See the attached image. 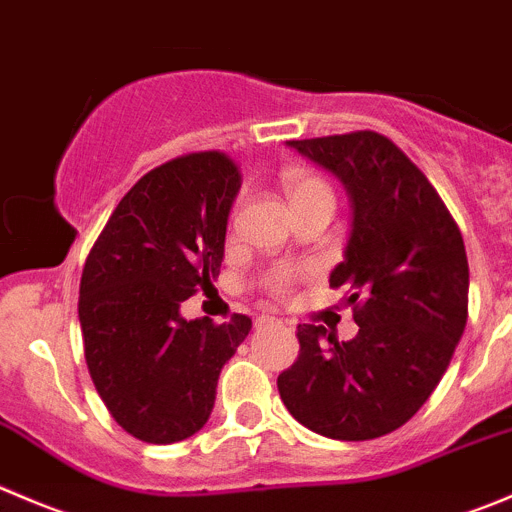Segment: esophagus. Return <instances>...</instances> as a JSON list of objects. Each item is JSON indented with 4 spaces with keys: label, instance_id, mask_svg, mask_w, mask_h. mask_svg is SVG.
Returning <instances> with one entry per match:
<instances>
[{
    "label": "esophagus",
    "instance_id": "esophagus-1",
    "mask_svg": "<svg viewBox=\"0 0 512 512\" xmlns=\"http://www.w3.org/2000/svg\"><path fill=\"white\" fill-rule=\"evenodd\" d=\"M272 322H277L275 317H272V315H260V317H257V320H255V327H265V325H272Z\"/></svg>",
    "mask_w": 512,
    "mask_h": 512
}]
</instances>
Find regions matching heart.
<instances>
[{
    "label": "heart",
    "mask_w": 512,
    "mask_h": 512,
    "mask_svg": "<svg viewBox=\"0 0 512 512\" xmlns=\"http://www.w3.org/2000/svg\"><path fill=\"white\" fill-rule=\"evenodd\" d=\"M282 190H285L290 205H295V202L315 200V197H330L332 200L330 185H327L322 177L310 175V172L305 170H287L285 175H282ZM295 280H297L295 267H275V270H267L265 275L260 277V285L265 287L270 295L282 297L290 292L292 282Z\"/></svg>",
    "instance_id": "1"
}]
</instances>
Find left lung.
Instances as JSON below:
<instances>
[{
  "mask_svg": "<svg viewBox=\"0 0 512 512\" xmlns=\"http://www.w3.org/2000/svg\"><path fill=\"white\" fill-rule=\"evenodd\" d=\"M345 182L352 232L330 287L352 292L360 325L340 342L297 325L300 352L277 390L292 418L332 440H372L408 423L438 388L468 322L463 235L428 177L372 130L292 140Z\"/></svg>",
  "mask_w": 512,
  "mask_h": 512,
  "instance_id": "obj_1",
  "label": "left lung"
}]
</instances>
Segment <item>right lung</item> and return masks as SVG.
<instances>
[{"instance_id":"right-lung-1","label":"right lung","mask_w":512,"mask_h":512,"mask_svg":"<svg viewBox=\"0 0 512 512\" xmlns=\"http://www.w3.org/2000/svg\"><path fill=\"white\" fill-rule=\"evenodd\" d=\"M237 162L190 152L147 172L114 207L79 282L84 360L114 423L142 443L195 435L215 405L217 377L250 332L190 320L180 305L210 290L225 257Z\"/></svg>"}]
</instances>
